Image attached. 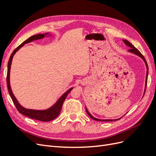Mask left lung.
I'll return each instance as SVG.
<instances>
[{"instance_id":"obj_1","label":"left lung","mask_w":156,"mask_h":156,"mask_svg":"<svg viewBox=\"0 0 156 156\" xmlns=\"http://www.w3.org/2000/svg\"><path fill=\"white\" fill-rule=\"evenodd\" d=\"M123 41L124 42V44L126 45H127L128 47H129L130 48V49L128 50V51L129 52H130V53H133V54H135V55H136L137 56H140V57L142 58L143 60H144V62H145V64H146V69H147V71H146V84H145V89H146V84H147V80H148V65H147V62H146V60H145V58H144V57L143 56V55L141 54L140 53V51L136 49V48H135V47L132 45L131 43H129V42L127 41V40H123ZM145 90H144V93H145ZM86 111H87V114L88 115V116L91 118L92 119H93V120H96V121H101V122H108V121H114V120H119V119H116V120H108V119H107V120H102V119H96V118H94L93 116H92L91 115H90V113L88 111V110H87V108H86Z\"/></svg>"}]
</instances>
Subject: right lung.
Instances as JSON below:
<instances>
[{
	"instance_id": "right-lung-1",
	"label": "right lung",
	"mask_w": 156,
	"mask_h": 156,
	"mask_svg": "<svg viewBox=\"0 0 156 156\" xmlns=\"http://www.w3.org/2000/svg\"><path fill=\"white\" fill-rule=\"evenodd\" d=\"M49 34H48V33H45V34H40L32 36L30 37L29 38H28L27 40H25L20 45H19L17 48L13 51V53H12L10 57V59H9L8 64L7 77H6L8 92H9V94H10V97L14 103V105H15L16 107L17 108V111L20 112L21 114H22L23 115H25V116H28L29 118H31V119H35V120L42 121V122H49L51 120H53L59 115L65 99L67 97L68 94L73 89V88H71L70 89L68 90L66 92H65L63 95L58 99V100L56 102L55 104L52 106L51 107L49 108L48 109L41 110V111L34 110V109H28V108H25L23 107H22L20 104V103H18L17 99L13 95V94L12 90L11 89L10 83V68H11V64H12L13 56L14 55H15L16 52L21 48V47H23L25 44L30 43V42L34 41V40L44 38L45 36H49Z\"/></svg>"
}]
</instances>
